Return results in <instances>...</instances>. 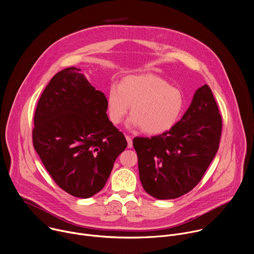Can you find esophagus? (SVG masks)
<instances>
[{
	"label": "esophagus",
	"mask_w": 254,
	"mask_h": 254,
	"mask_svg": "<svg viewBox=\"0 0 254 254\" xmlns=\"http://www.w3.org/2000/svg\"><path fill=\"white\" fill-rule=\"evenodd\" d=\"M126 138L127 140V148L130 149L132 147V139H131V137L129 135H126Z\"/></svg>",
	"instance_id": "obj_1"
}]
</instances>
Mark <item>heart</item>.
Instances as JSON below:
<instances>
[{
    "instance_id": "b5f03b06",
    "label": "heart",
    "mask_w": 254,
    "mask_h": 254,
    "mask_svg": "<svg viewBox=\"0 0 254 254\" xmlns=\"http://www.w3.org/2000/svg\"><path fill=\"white\" fill-rule=\"evenodd\" d=\"M184 95L179 88L156 75H129L119 86L113 84L106 95V110L111 122L119 125L131 105L129 126L142 127L149 134L172 128L184 108Z\"/></svg>"
}]
</instances>
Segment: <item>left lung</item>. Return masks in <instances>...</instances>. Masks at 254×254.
<instances>
[{
	"label": "left lung",
	"instance_id": "left-lung-1",
	"mask_svg": "<svg viewBox=\"0 0 254 254\" xmlns=\"http://www.w3.org/2000/svg\"><path fill=\"white\" fill-rule=\"evenodd\" d=\"M222 118L207 84L198 88L191 105L170 130L134 137L141 185L160 200L175 199L197 186L219 149Z\"/></svg>",
	"mask_w": 254,
	"mask_h": 254
}]
</instances>
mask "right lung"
<instances>
[{"label": "right lung", "mask_w": 254, "mask_h": 254, "mask_svg": "<svg viewBox=\"0 0 254 254\" xmlns=\"http://www.w3.org/2000/svg\"><path fill=\"white\" fill-rule=\"evenodd\" d=\"M35 151L54 182L68 194L89 198L99 192L127 139L106 115V97L80 69L53 76L34 116Z\"/></svg>", "instance_id": "1"}]
</instances>
